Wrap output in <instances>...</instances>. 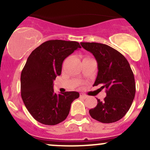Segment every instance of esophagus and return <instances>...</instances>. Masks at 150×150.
Masks as SVG:
<instances>
[{
  "mask_svg": "<svg viewBox=\"0 0 150 150\" xmlns=\"http://www.w3.org/2000/svg\"><path fill=\"white\" fill-rule=\"evenodd\" d=\"M81 97L83 98V99H86V98H87V96H86V95L83 94V93H81Z\"/></svg>",
  "mask_w": 150,
  "mask_h": 150,
  "instance_id": "obj_1",
  "label": "esophagus"
}]
</instances>
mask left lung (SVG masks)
I'll return each instance as SVG.
<instances>
[{
    "label": "left lung",
    "instance_id": "8db88e82",
    "mask_svg": "<svg viewBox=\"0 0 150 150\" xmlns=\"http://www.w3.org/2000/svg\"><path fill=\"white\" fill-rule=\"evenodd\" d=\"M84 49L94 56L98 74L93 86L102 85L107 96L89 110L92 118L111 123L120 120L129 110L136 93L134 75L129 63L122 54L106 44L81 43Z\"/></svg>",
    "mask_w": 150,
    "mask_h": 150
}]
</instances>
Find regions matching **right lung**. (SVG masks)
Here are the masks:
<instances>
[{"label":"right lung","mask_w":150,"mask_h":150,"mask_svg":"<svg viewBox=\"0 0 150 150\" xmlns=\"http://www.w3.org/2000/svg\"><path fill=\"white\" fill-rule=\"evenodd\" d=\"M76 41L51 40L32 51L21 73V96L29 112L37 121L54 125L64 121L76 91L54 93V81L61 75L63 61L78 48Z\"/></svg>","instance_id":"add662e5"}]
</instances>
